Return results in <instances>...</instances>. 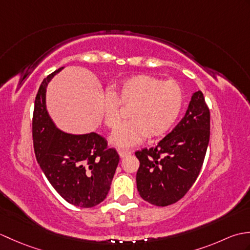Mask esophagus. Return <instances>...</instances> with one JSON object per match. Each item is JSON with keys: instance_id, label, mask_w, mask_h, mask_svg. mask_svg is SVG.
<instances>
[{"instance_id": "1", "label": "esophagus", "mask_w": 250, "mask_h": 250, "mask_svg": "<svg viewBox=\"0 0 250 250\" xmlns=\"http://www.w3.org/2000/svg\"><path fill=\"white\" fill-rule=\"evenodd\" d=\"M118 153H119L120 158H125V157L130 156L132 152L131 151H126V150H118Z\"/></svg>"}]
</instances>
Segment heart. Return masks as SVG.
Segmentation results:
<instances>
[{"mask_svg": "<svg viewBox=\"0 0 250 250\" xmlns=\"http://www.w3.org/2000/svg\"><path fill=\"white\" fill-rule=\"evenodd\" d=\"M105 94L102 113L105 125L114 129L120 121V104L129 109V120L121 125L110 143L118 148L133 147L145 137L163 135L176 122L183 108L182 87L175 81H164L141 74L124 79Z\"/></svg>", "mask_w": 250, "mask_h": 250, "instance_id": "obj_1", "label": "heart"}]
</instances>
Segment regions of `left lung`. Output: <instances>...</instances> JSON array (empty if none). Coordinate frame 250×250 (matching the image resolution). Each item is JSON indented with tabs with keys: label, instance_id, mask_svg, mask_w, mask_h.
Masks as SVG:
<instances>
[{
	"label": "left lung",
	"instance_id": "left-lung-1",
	"mask_svg": "<svg viewBox=\"0 0 250 250\" xmlns=\"http://www.w3.org/2000/svg\"><path fill=\"white\" fill-rule=\"evenodd\" d=\"M209 129V109L199 90L172 132L156 147L135 152L140 160L136 185L143 199L156 206H167L188 192L203 166Z\"/></svg>",
	"mask_w": 250,
	"mask_h": 250
}]
</instances>
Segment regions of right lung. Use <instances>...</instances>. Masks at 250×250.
Masks as SVG:
<instances>
[{"label":"right lung","instance_id":"add662e5","mask_svg":"<svg viewBox=\"0 0 250 250\" xmlns=\"http://www.w3.org/2000/svg\"><path fill=\"white\" fill-rule=\"evenodd\" d=\"M51 73L37 91L32 136L36 160L52 187L70 204L89 208L107 195L119 163V155L94 132L71 134L57 128L46 107V88Z\"/></svg>","mask_w":250,"mask_h":250}]
</instances>
